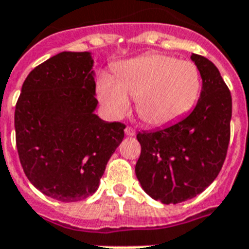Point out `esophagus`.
<instances>
[{
  "instance_id": "esophagus-1",
  "label": "esophagus",
  "mask_w": 249,
  "mask_h": 249,
  "mask_svg": "<svg viewBox=\"0 0 249 249\" xmlns=\"http://www.w3.org/2000/svg\"><path fill=\"white\" fill-rule=\"evenodd\" d=\"M125 134H126L128 137H133V136L136 134V132H134V129L130 128V126H126V128H125Z\"/></svg>"
}]
</instances>
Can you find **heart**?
Returning <instances> with one entry per match:
<instances>
[{"instance_id":"1","label":"heart","mask_w":249,"mask_h":249,"mask_svg":"<svg viewBox=\"0 0 249 249\" xmlns=\"http://www.w3.org/2000/svg\"><path fill=\"white\" fill-rule=\"evenodd\" d=\"M201 77L191 61H179L163 53H147L121 64L117 78L102 73L96 82L98 96L109 115L123 117L136 99L142 121L164 126L183 119L198 99Z\"/></svg>"}]
</instances>
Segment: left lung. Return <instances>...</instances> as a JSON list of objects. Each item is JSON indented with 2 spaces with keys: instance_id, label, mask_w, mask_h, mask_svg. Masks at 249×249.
I'll return each instance as SVG.
<instances>
[{
  "instance_id": "8db88e82",
  "label": "left lung",
  "mask_w": 249,
  "mask_h": 249,
  "mask_svg": "<svg viewBox=\"0 0 249 249\" xmlns=\"http://www.w3.org/2000/svg\"><path fill=\"white\" fill-rule=\"evenodd\" d=\"M191 58L202 78L195 109L176 124L137 134L136 176L150 197L166 205L204 192L219 174L230 142V90L210 60L195 53Z\"/></svg>"
}]
</instances>
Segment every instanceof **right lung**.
Listing matches in <instances>:
<instances>
[{"label":"right lung","mask_w":249,"mask_h":249,"mask_svg":"<svg viewBox=\"0 0 249 249\" xmlns=\"http://www.w3.org/2000/svg\"><path fill=\"white\" fill-rule=\"evenodd\" d=\"M90 52H61L36 66L15 106V140L27 179L45 196L74 202L94 195L125 125L94 113Z\"/></svg>","instance_id":"right-lung-1"}]
</instances>
